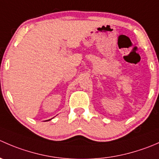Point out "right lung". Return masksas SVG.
Wrapping results in <instances>:
<instances>
[{"label": "right lung", "mask_w": 159, "mask_h": 159, "mask_svg": "<svg viewBox=\"0 0 159 159\" xmlns=\"http://www.w3.org/2000/svg\"><path fill=\"white\" fill-rule=\"evenodd\" d=\"M49 120H51V119H49ZM49 120H48V121H49Z\"/></svg>", "instance_id": "obj_1"}]
</instances>
